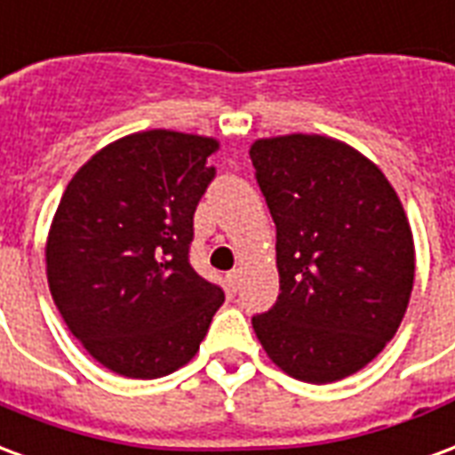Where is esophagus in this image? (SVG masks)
Segmentation results:
<instances>
[{"label": "esophagus", "mask_w": 455, "mask_h": 455, "mask_svg": "<svg viewBox=\"0 0 455 455\" xmlns=\"http://www.w3.org/2000/svg\"><path fill=\"white\" fill-rule=\"evenodd\" d=\"M227 289L231 294H236L238 289H241V272L238 270H231L227 275Z\"/></svg>", "instance_id": "obj_1"}]
</instances>
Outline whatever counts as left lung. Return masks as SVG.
Returning <instances> with one entry per match:
<instances>
[{
	"mask_svg": "<svg viewBox=\"0 0 455 455\" xmlns=\"http://www.w3.org/2000/svg\"><path fill=\"white\" fill-rule=\"evenodd\" d=\"M277 227L279 296L253 315L272 362L306 383L359 371L405 315L415 243L379 168L347 144L287 134L251 147Z\"/></svg>",
	"mask_w": 455,
	"mask_h": 455,
	"instance_id": "8db88e82",
	"label": "left lung"
}]
</instances>
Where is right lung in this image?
I'll use <instances>...</instances> for the list:
<instances>
[{"instance_id": "add662e5", "label": "right lung", "mask_w": 455, "mask_h": 455, "mask_svg": "<svg viewBox=\"0 0 455 455\" xmlns=\"http://www.w3.org/2000/svg\"><path fill=\"white\" fill-rule=\"evenodd\" d=\"M217 147L171 130L130 134L91 156L60 200L50 291L74 338L120 376L159 379L188 364L224 301L190 265Z\"/></svg>"}]
</instances>
